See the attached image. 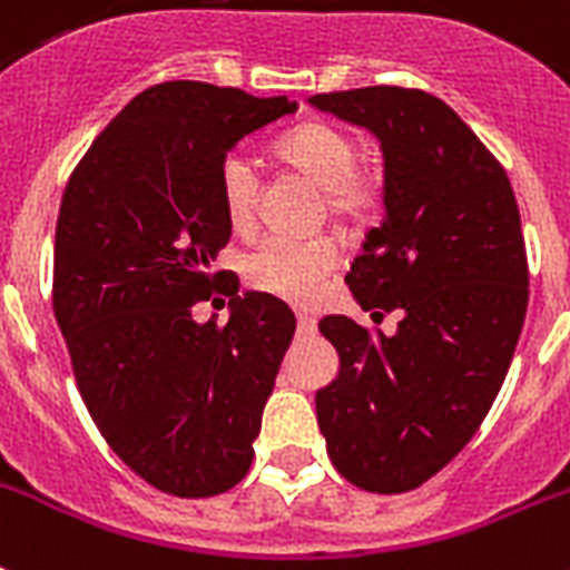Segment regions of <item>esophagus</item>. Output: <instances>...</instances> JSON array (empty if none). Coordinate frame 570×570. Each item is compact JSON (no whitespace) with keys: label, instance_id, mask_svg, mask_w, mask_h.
Returning a JSON list of instances; mask_svg holds the SVG:
<instances>
[{"label":"esophagus","instance_id":"1","mask_svg":"<svg viewBox=\"0 0 570 570\" xmlns=\"http://www.w3.org/2000/svg\"><path fill=\"white\" fill-rule=\"evenodd\" d=\"M298 336H316V318L298 313Z\"/></svg>","mask_w":570,"mask_h":570}]
</instances>
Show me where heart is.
<instances>
[{"mask_svg":"<svg viewBox=\"0 0 570 570\" xmlns=\"http://www.w3.org/2000/svg\"><path fill=\"white\" fill-rule=\"evenodd\" d=\"M286 164L322 184V213L345 228H360L383 202V173L360 160L357 137L327 119H313L277 142ZM219 202L234 230H248L257 219L263 173L252 151L230 149L219 160ZM340 266V245L327 234L316 237H266L245 254L248 286L289 304H309Z\"/></svg>","mask_w":570,"mask_h":570,"instance_id":"obj_1","label":"heart"}]
</instances>
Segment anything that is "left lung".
<instances>
[{
    "instance_id": "8db88e82",
    "label": "left lung",
    "mask_w": 570,
    "mask_h": 570,
    "mask_svg": "<svg viewBox=\"0 0 570 570\" xmlns=\"http://www.w3.org/2000/svg\"><path fill=\"white\" fill-rule=\"evenodd\" d=\"M309 105L381 137L386 216L345 284L395 336L345 316L318 331L340 354L316 395L342 478L365 492L419 489L469 445L515 354L527 298L524 234L501 160L445 101L413 87L316 92Z\"/></svg>"
}]
</instances>
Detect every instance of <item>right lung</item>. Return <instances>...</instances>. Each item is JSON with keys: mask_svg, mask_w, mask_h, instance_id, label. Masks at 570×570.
<instances>
[{"mask_svg": "<svg viewBox=\"0 0 570 570\" xmlns=\"http://www.w3.org/2000/svg\"><path fill=\"white\" fill-rule=\"evenodd\" d=\"M293 110L239 87L155 85L92 140L60 198L52 307L78 392L119 460L175 498L248 474L293 342L289 307L210 269L230 239L219 160ZM213 288L232 295V318L196 326Z\"/></svg>", "mask_w": 570, "mask_h": 570, "instance_id": "1", "label": "right lung"}]
</instances>
